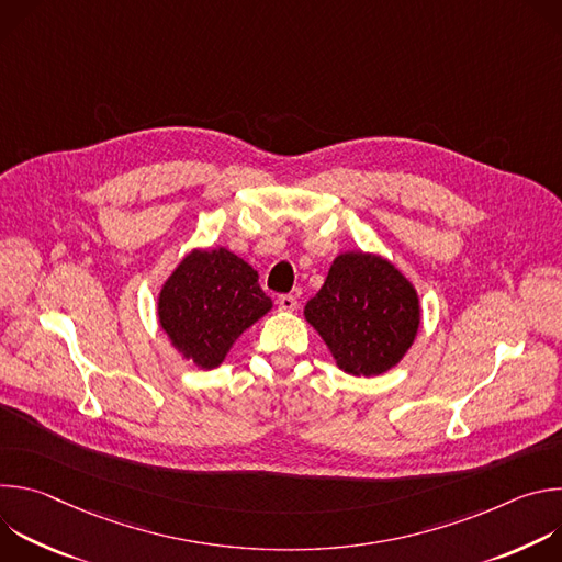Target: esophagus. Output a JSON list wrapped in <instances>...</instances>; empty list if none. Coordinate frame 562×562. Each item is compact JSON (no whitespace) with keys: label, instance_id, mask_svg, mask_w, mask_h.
<instances>
[{"label":"esophagus","instance_id":"esophagus-1","mask_svg":"<svg viewBox=\"0 0 562 562\" xmlns=\"http://www.w3.org/2000/svg\"><path fill=\"white\" fill-rule=\"evenodd\" d=\"M278 306H280V311L291 313V311H295L297 302H295V297H293V295H280V297H278Z\"/></svg>","mask_w":562,"mask_h":562}]
</instances>
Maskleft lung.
I'll return each instance as SVG.
<instances>
[{
	"mask_svg": "<svg viewBox=\"0 0 562 562\" xmlns=\"http://www.w3.org/2000/svg\"><path fill=\"white\" fill-rule=\"evenodd\" d=\"M304 319L317 331L338 369L349 375H382L416 342L423 306L412 280L386 258L345 251L306 304Z\"/></svg>",
	"mask_w": 562,
	"mask_h": 562,
	"instance_id": "obj_1",
	"label": "left lung"
}]
</instances>
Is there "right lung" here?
I'll return each mask as SVG.
<instances>
[{"label":"right lung","mask_w":562,"mask_h":562,"mask_svg":"<svg viewBox=\"0 0 562 562\" xmlns=\"http://www.w3.org/2000/svg\"><path fill=\"white\" fill-rule=\"evenodd\" d=\"M273 308L258 271L226 247L191 249L157 293V323L198 369H217L237 338Z\"/></svg>","instance_id":"1"}]
</instances>
